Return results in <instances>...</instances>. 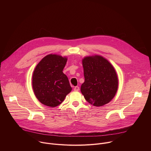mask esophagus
<instances>
[{"label":"esophagus","mask_w":151,"mask_h":151,"mask_svg":"<svg viewBox=\"0 0 151 151\" xmlns=\"http://www.w3.org/2000/svg\"><path fill=\"white\" fill-rule=\"evenodd\" d=\"M73 90H74V91H78L79 90V87H78V86H76V87H75L74 88Z\"/></svg>","instance_id":"obj_1"}]
</instances>
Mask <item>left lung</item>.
I'll return each mask as SVG.
<instances>
[{
    "instance_id": "8db88e82",
    "label": "left lung",
    "mask_w": 151,
    "mask_h": 151,
    "mask_svg": "<svg viewBox=\"0 0 151 151\" xmlns=\"http://www.w3.org/2000/svg\"><path fill=\"white\" fill-rule=\"evenodd\" d=\"M82 63L85 81L81 91L85 99L98 107L109 103L118 88V78L114 66L99 55L85 57Z\"/></svg>"
}]
</instances>
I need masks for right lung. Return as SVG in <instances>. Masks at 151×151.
I'll list each match as a JSON object with an SVG mask.
<instances>
[{
    "mask_svg": "<svg viewBox=\"0 0 151 151\" xmlns=\"http://www.w3.org/2000/svg\"><path fill=\"white\" fill-rule=\"evenodd\" d=\"M67 61L66 57L51 54L37 64L32 76V87L42 104L56 107L72 91L68 78L63 72Z\"/></svg>",
    "mask_w": 151,
    "mask_h": 151,
    "instance_id": "1",
    "label": "right lung"
}]
</instances>
